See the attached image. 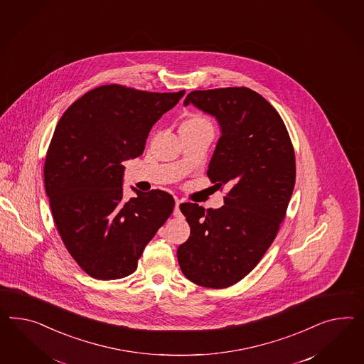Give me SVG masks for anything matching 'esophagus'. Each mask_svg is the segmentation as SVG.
<instances>
[{"instance_id":"1","label":"esophagus","mask_w":364,"mask_h":364,"mask_svg":"<svg viewBox=\"0 0 364 364\" xmlns=\"http://www.w3.org/2000/svg\"><path fill=\"white\" fill-rule=\"evenodd\" d=\"M180 204H181V201H178L177 200L176 204H175V209H173V215L175 216H181V212H180Z\"/></svg>"}]
</instances>
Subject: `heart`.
I'll list each match as a JSON object with an SVG mask.
<instances>
[{"label": "heart", "mask_w": 364, "mask_h": 364, "mask_svg": "<svg viewBox=\"0 0 364 364\" xmlns=\"http://www.w3.org/2000/svg\"><path fill=\"white\" fill-rule=\"evenodd\" d=\"M181 127H210V123L203 115L192 114L189 118L181 124Z\"/></svg>", "instance_id": "b5f03b06"}]
</instances>
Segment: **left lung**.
Segmentation results:
<instances>
[{"label":"left lung","mask_w":364,"mask_h":364,"mask_svg":"<svg viewBox=\"0 0 364 364\" xmlns=\"http://www.w3.org/2000/svg\"><path fill=\"white\" fill-rule=\"evenodd\" d=\"M191 103L220 124L207 175L228 192L220 209L180 205L191 236L177 259L193 284L224 289L249 274L273 244L294 189V148L277 109L253 90H196L184 106Z\"/></svg>","instance_id":"1"}]
</instances>
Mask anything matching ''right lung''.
Masks as SVG:
<instances>
[{
  "label": "right lung",
  "mask_w": 364,
  "mask_h": 364,
  "mask_svg": "<svg viewBox=\"0 0 364 364\" xmlns=\"http://www.w3.org/2000/svg\"><path fill=\"white\" fill-rule=\"evenodd\" d=\"M184 94L105 85L59 119L45 160V189L59 236L90 277L132 274L173 212V197L160 189L132 188L136 196L124 201L122 163L143 154L152 126Z\"/></svg>",
  "instance_id": "obj_1"
}]
</instances>
